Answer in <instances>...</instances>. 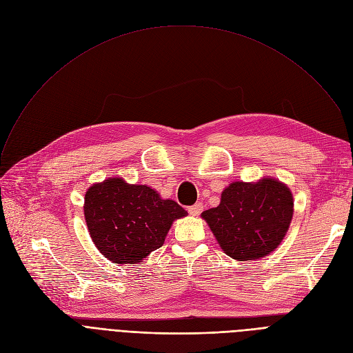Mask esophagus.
Returning <instances> with one entry per match:
<instances>
[{
  "label": "esophagus",
  "instance_id": "34e87169",
  "mask_svg": "<svg viewBox=\"0 0 353 353\" xmlns=\"http://www.w3.org/2000/svg\"><path fill=\"white\" fill-rule=\"evenodd\" d=\"M201 212H203V205H201V203H196V205L189 208V213L192 216H199Z\"/></svg>",
  "mask_w": 353,
  "mask_h": 353
}]
</instances>
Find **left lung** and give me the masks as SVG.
Segmentation results:
<instances>
[{"label": "left lung", "instance_id": "left-lung-1", "mask_svg": "<svg viewBox=\"0 0 353 353\" xmlns=\"http://www.w3.org/2000/svg\"><path fill=\"white\" fill-rule=\"evenodd\" d=\"M293 217V194L273 177L233 181L220 205L201 213L219 246L237 262L270 254L285 239Z\"/></svg>", "mask_w": 353, "mask_h": 353}]
</instances>
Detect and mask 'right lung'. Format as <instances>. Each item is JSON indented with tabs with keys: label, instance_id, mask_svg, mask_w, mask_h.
<instances>
[{
	"label": "right lung",
	"instance_id": "1",
	"mask_svg": "<svg viewBox=\"0 0 353 353\" xmlns=\"http://www.w3.org/2000/svg\"><path fill=\"white\" fill-rule=\"evenodd\" d=\"M84 219L92 243L110 262L139 265L161 248L173 221L188 212L147 184L110 177L84 197Z\"/></svg>",
	"mask_w": 353,
	"mask_h": 353
}]
</instances>
